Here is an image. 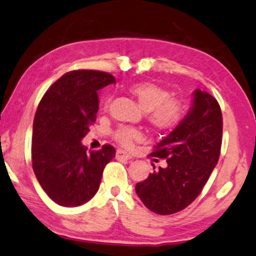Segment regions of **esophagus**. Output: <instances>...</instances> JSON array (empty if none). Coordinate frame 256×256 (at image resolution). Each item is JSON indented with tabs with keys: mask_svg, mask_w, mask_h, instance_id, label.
Here are the masks:
<instances>
[{
	"mask_svg": "<svg viewBox=\"0 0 256 256\" xmlns=\"http://www.w3.org/2000/svg\"><path fill=\"white\" fill-rule=\"evenodd\" d=\"M116 158L117 160H131L132 157L130 156L126 152H124V150L118 149L116 152Z\"/></svg>",
	"mask_w": 256,
	"mask_h": 256,
	"instance_id": "obj_1",
	"label": "esophagus"
}]
</instances>
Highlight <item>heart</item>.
I'll use <instances>...</instances> for the list:
<instances>
[{
  "mask_svg": "<svg viewBox=\"0 0 256 256\" xmlns=\"http://www.w3.org/2000/svg\"><path fill=\"white\" fill-rule=\"evenodd\" d=\"M131 94L138 100L144 110L147 112V120L158 131H170L180 123L184 115V104L179 99L173 98L166 88L152 82L132 84L128 88ZM110 99L107 98L104 109L107 110ZM114 138L125 148L132 147L136 141L142 139L139 130L120 126L114 132Z\"/></svg>",
  "mask_w": 256,
  "mask_h": 256,
  "instance_id": "heart-1",
  "label": "heart"
}]
</instances>
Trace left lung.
Masks as SVG:
<instances>
[{
  "mask_svg": "<svg viewBox=\"0 0 256 256\" xmlns=\"http://www.w3.org/2000/svg\"><path fill=\"white\" fill-rule=\"evenodd\" d=\"M222 128L220 104L210 93L197 88L188 115L150 154L166 160V168L154 166L155 171L136 186L146 208L168 216L184 210L200 196L220 157Z\"/></svg>",
  "mask_w": 256,
  "mask_h": 256,
  "instance_id": "left-lung-1",
  "label": "left lung"
}]
</instances>
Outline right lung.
<instances>
[{
    "label": "right lung",
    "mask_w": 256,
    "mask_h": 256,
    "mask_svg": "<svg viewBox=\"0 0 256 256\" xmlns=\"http://www.w3.org/2000/svg\"><path fill=\"white\" fill-rule=\"evenodd\" d=\"M115 82L109 72L72 70L40 101L33 124V170L44 192L60 206L75 208L90 200L104 166L115 157L110 144L91 152L80 142L96 120L98 90Z\"/></svg>",
    "instance_id": "right-lung-1"
}]
</instances>
